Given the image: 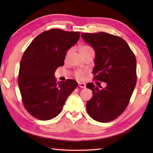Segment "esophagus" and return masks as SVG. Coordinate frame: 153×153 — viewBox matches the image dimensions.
<instances>
[{
	"label": "esophagus",
	"instance_id": "obj_1",
	"mask_svg": "<svg viewBox=\"0 0 153 153\" xmlns=\"http://www.w3.org/2000/svg\"><path fill=\"white\" fill-rule=\"evenodd\" d=\"M78 85H79L80 88H82V89L85 88V87H86L85 84L83 83H78Z\"/></svg>",
	"mask_w": 153,
	"mask_h": 153
}]
</instances>
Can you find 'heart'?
I'll return each mask as SVG.
<instances>
[{"instance_id":"1","label":"heart","mask_w":153,"mask_h":153,"mask_svg":"<svg viewBox=\"0 0 153 153\" xmlns=\"http://www.w3.org/2000/svg\"><path fill=\"white\" fill-rule=\"evenodd\" d=\"M79 53L81 54H83L84 53H88L89 51H93V48L89 47V46H87V45H82V46H81L79 48ZM71 53V50H68L66 52V58H67L68 56H69V54ZM75 76L76 77H77V79H82L83 78V76H84V72L82 71H80V70H77L76 71V72L74 74Z\"/></svg>"}]
</instances>
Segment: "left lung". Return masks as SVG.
Masks as SVG:
<instances>
[{"label": "left lung", "mask_w": 153, "mask_h": 153, "mask_svg": "<svg viewBox=\"0 0 153 153\" xmlns=\"http://www.w3.org/2000/svg\"><path fill=\"white\" fill-rule=\"evenodd\" d=\"M81 36L95 50L94 79L106 83L105 88L100 89L93 83L87 84L93 92L86 104L87 111L97 122L112 121L126 110L135 89V54L126 41L116 35L100 32L83 33Z\"/></svg>", "instance_id": "8db88e82"}]
</instances>
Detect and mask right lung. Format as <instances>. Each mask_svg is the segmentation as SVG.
<instances>
[{
  "instance_id": "add662e5",
  "label": "right lung",
  "mask_w": 153,
  "mask_h": 153,
  "mask_svg": "<svg viewBox=\"0 0 153 153\" xmlns=\"http://www.w3.org/2000/svg\"><path fill=\"white\" fill-rule=\"evenodd\" d=\"M79 34L58 29L45 31L34 39L23 54L18 86L23 105L35 118H55L77 87V82L73 79L56 82L54 72L64 65L66 52L78 41Z\"/></svg>"
}]
</instances>
